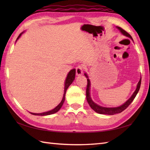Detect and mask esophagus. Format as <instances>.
<instances>
[{"instance_id":"esophagus-1","label":"esophagus","mask_w":150,"mask_h":150,"mask_svg":"<svg viewBox=\"0 0 150 150\" xmlns=\"http://www.w3.org/2000/svg\"><path fill=\"white\" fill-rule=\"evenodd\" d=\"M82 72H83V67L82 66H78L76 68V75L77 76H80L82 74Z\"/></svg>"}]
</instances>
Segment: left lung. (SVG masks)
<instances>
[{
    "label": "left lung",
    "mask_w": 150,
    "mask_h": 150,
    "mask_svg": "<svg viewBox=\"0 0 150 150\" xmlns=\"http://www.w3.org/2000/svg\"><path fill=\"white\" fill-rule=\"evenodd\" d=\"M116 28L120 31V33H122L123 35L129 38V39H131L133 40L132 36L130 35L128 33H127L125 30H124L123 29H122V28L120 27L117 26ZM84 75L86 76V77L87 78V81H88V84H87V88H86V99H87V101H88L89 105H90V107L95 111V112L100 113V114L109 115L121 113L124 110H126V108L128 107L129 105L132 103V101L136 97L137 94L138 93L140 87H141V78L138 82L137 85L136 90L134 92H133V93L132 94L131 97H130L128 100H126V102H125V103H124L123 104L121 105V106H119L118 107H114V108H107V107L101 106H100V105H98L97 104L95 103L93 101V100L91 99V97L90 95L91 82H90V79H89V77H88V76L86 73H84Z\"/></svg>",
    "instance_id": "left-lung-1"
}]
</instances>
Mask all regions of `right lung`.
Here are the masks:
<instances>
[{
    "label": "right lung",
    "mask_w": 150,
    "mask_h": 150,
    "mask_svg": "<svg viewBox=\"0 0 150 150\" xmlns=\"http://www.w3.org/2000/svg\"><path fill=\"white\" fill-rule=\"evenodd\" d=\"M24 33V31H23V32H22L20 35H19V36L18 37V38L17 39V40H16V41H17L19 39V38L21 37V36ZM75 73H76L75 69H71L69 71V72L68 73V75H67L66 79V80H65V82H64V95H63L62 99L61 102H60V103L59 104V105H57V106L55 108H53V110H50V111H46V112H43V113H31V112H30V113L31 114L34 115H39V116L49 115H52V114L57 113V111H58L60 109V108H61V107L62 106V105H63V103H64V101H65V96H66V93L67 89L68 88V87L69 86L72 84V82H73V81L75 80Z\"/></svg>",
    "instance_id": "obj_1"
}]
</instances>
